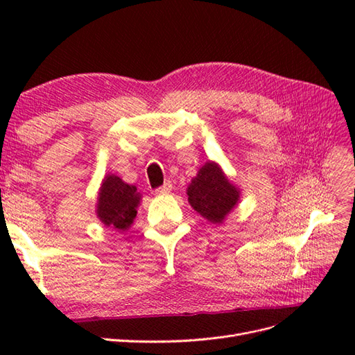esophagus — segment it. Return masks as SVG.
<instances>
[{
	"label": "esophagus",
	"instance_id": "esophagus-1",
	"mask_svg": "<svg viewBox=\"0 0 355 355\" xmlns=\"http://www.w3.org/2000/svg\"><path fill=\"white\" fill-rule=\"evenodd\" d=\"M170 191H171V182H166L164 185H161L159 188H157V189H155V192H157V194H159V196L168 194Z\"/></svg>",
	"mask_w": 355,
	"mask_h": 355
}]
</instances>
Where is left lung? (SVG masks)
Here are the masks:
<instances>
[{
    "label": "left lung",
    "instance_id": "1",
    "mask_svg": "<svg viewBox=\"0 0 355 355\" xmlns=\"http://www.w3.org/2000/svg\"><path fill=\"white\" fill-rule=\"evenodd\" d=\"M239 197V189L230 184L214 163L204 164L188 187L189 204L211 223H222Z\"/></svg>",
    "mask_w": 355,
    "mask_h": 355
}]
</instances>
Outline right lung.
I'll use <instances>...</instances> for the list:
<instances>
[{"label":"right lung","instance_id":"obj_1","mask_svg":"<svg viewBox=\"0 0 355 355\" xmlns=\"http://www.w3.org/2000/svg\"><path fill=\"white\" fill-rule=\"evenodd\" d=\"M98 202L99 219L118 231H125L136 218V207L141 196L136 187L128 185L118 176H106Z\"/></svg>","mask_w":355,"mask_h":355}]
</instances>
